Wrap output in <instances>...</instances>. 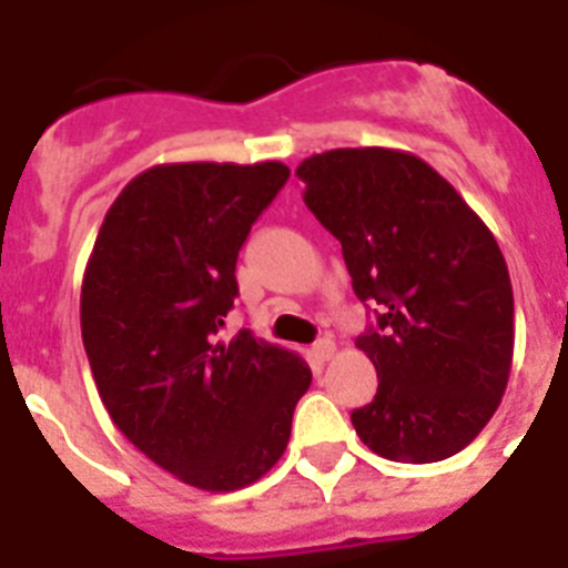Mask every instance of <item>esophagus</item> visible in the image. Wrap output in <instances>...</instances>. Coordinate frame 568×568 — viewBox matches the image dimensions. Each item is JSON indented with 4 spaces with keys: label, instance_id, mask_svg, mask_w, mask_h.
I'll return each mask as SVG.
<instances>
[{
    "label": "esophagus",
    "instance_id": "esophagus-1",
    "mask_svg": "<svg viewBox=\"0 0 568 568\" xmlns=\"http://www.w3.org/2000/svg\"><path fill=\"white\" fill-rule=\"evenodd\" d=\"M335 355V344L329 338H321L313 344V358L315 361H329Z\"/></svg>",
    "mask_w": 568,
    "mask_h": 568
}]
</instances>
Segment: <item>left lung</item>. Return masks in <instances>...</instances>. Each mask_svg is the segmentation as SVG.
Instances as JSON below:
<instances>
[{
  "label": "left lung",
  "instance_id": "1",
  "mask_svg": "<svg viewBox=\"0 0 568 568\" xmlns=\"http://www.w3.org/2000/svg\"><path fill=\"white\" fill-rule=\"evenodd\" d=\"M304 204L341 241L353 290L378 324L355 346L378 393L353 413L375 455L400 464L453 458L504 398L515 353V298L498 241L424 159L341 148L298 164Z\"/></svg>",
  "mask_w": 568,
  "mask_h": 568
}]
</instances>
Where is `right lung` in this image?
<instances>
[{"label":"right lung","mask_w":568,"mask_h":568,"mask_svg":"<svg viewBox=\"0 0 568 568\" xmlns=\"http://www.w3.org/2000/svg\"><path fill=\"white\" fill-rule=\"evenodd\" d=\"M287 179L281 162L155 164L110 204L84 270L82 341L104 409L195 489L267 475L313 381L250 329L219 341L241 244Z\"/></svg>","instance_id":"right-lung-1"}]
</instances>
